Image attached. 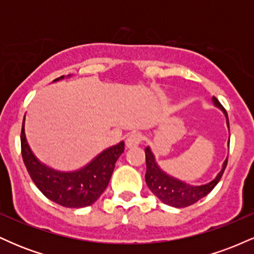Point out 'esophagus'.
Returning <instances> with one entry per match:
<instances>
[{"label":"esophagus","instance_id":"34e87169","mask_svg":"<svg viewBox=\"0 0 254 254\" xmlns=\"http://www.w3.org/2000/svg\"><path fill=\"white\" fill-rule=\"evenodd\" d=\"M142 139H143V137H142L141 133L132 132L127 137V141H125V143H127V148H133V147H137V145L141 143Z\"/></svg>","mask_w":254,"mask_h":254}]
</instances>
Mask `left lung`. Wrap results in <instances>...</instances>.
<instances>
[{"label":"left lung","instance_id":"left-lung-1","mask_svg":"<svg viewBox=\"0 0 254 254\" xmlns=\"http://www.w3.org/2000/svg\"><path fill=\"white\" fill-rule=\"evenodd\" d=\"M212 101H214L215 106L223 111L224 116L227 118V125L229 127V121L228 115H227L226 110L221 105L220 101L216 98L212 97ZM229 143V142H228ZM229 145V144H228ZM145 164H147V173H145V183H147L148 188L153 192L155 196L161 200L162 203L167 204V205L174 206V208H185V206L192 205L203 197L210 192L217 183L220 182L221 177H222L224 170L227 167V162H228V157L226 161L223 162L222 170L217 174L216 178L210 183L205 184V185L200 186H193L190 184H186L180 180L176 179V178L166 174L161 168L159 167L155 161L153 153H151L150 148H145Z\"/></svg>","mask_w":254,"mask_h":254}]
</instances>
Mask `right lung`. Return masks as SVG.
Returning a JSON list of instances; mask_svg holds the SVG:
<instances>
[{
    "instance_id": "right-lung-1",
    "label": "right lung",
    "mask_w": 254,
    "mask_h": 254,
    "mask_svg": "<svg viewBox=\"0 0 254 254\" xmlns=\"http://www.w3.org/2000/svg\"><path fill=\"white\" fill-rule=\"evenodd\" d=\"M63 77H58L55 81ZM20 138L22 160L31 179L44 196L65 208H84L97 202L109 185L116 162L124 151V142H121L105 149L81 170L60 172L39 162L32 153L26 141L25 117Z\"/></svg>"
}]
</instances>
